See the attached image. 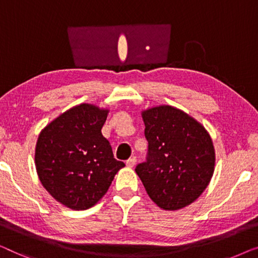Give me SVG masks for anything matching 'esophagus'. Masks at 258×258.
Returning <instances> with one entry per match:
<instances>
[{"mask_svg":"<svg viewBox=\"0 0 258 258\" xmlns=\"http://www.w3.org/2000/svg\"><path fill=\"white\" fill-rule=\"evenodd\" d=\"M137 164V159L136 158H130L127 161H126V166L127 167H134V165Z\"/></svg>","mask_w":258,"mask_h":258,"instance_id":"1","label":"esophagus"}]
</instances>
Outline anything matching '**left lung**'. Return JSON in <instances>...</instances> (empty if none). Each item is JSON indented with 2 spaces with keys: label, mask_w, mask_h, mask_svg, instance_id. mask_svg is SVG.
Here are the masks:
<instances>
[{
  "label": "left lung",
  "mask_w": 258,
  "mask_h": 258,
  "mask_svg": "<svg viewBox=\"0 0 258 258\" xmlns=\"http://www.w3.org/2000/svg\"><path fill=\"white\" fill-rule=\"evenodd\" d=\"M141 115L148 152L136 172L148 197L166 210L190 205L213 176L212 138L200 122L169 105L147 108Z\"/></svg>",
  "instance_id": "obj_1"
}]
</instances>
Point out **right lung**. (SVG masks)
I'll list each match as a JSON object with an SVG mask.
<instances>
[{
    "label": "right lung",
    "instance_id": "right-lung-1",
    "mask_svg": "<svg viewBox=\"0 0 258 258\" xmlns=\"http://www.w3.org/2000/svg\"><path fill=\"white\" fill-rule=\"evenodd\" d=\"M108 110L81 104L65 111L39 133L35 165L48 193L74 210L91 208L106 194L125 164L115 160L101 128Z\"/></svg>",
    "mask_w": 258,
    "mask_h": 258
}]
</instances>
